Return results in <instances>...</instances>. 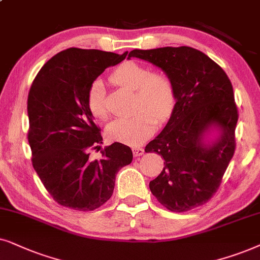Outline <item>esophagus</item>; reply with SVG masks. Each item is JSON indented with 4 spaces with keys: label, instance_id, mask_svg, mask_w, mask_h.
Returning a JSON list of instances; mask_svg holds the SVG:
<instances>
[{
    "label": "esophagus",
    "instance_id": "1",
    "mask_svg": "<svg viewBox=\"0 0 260 260\" xmlns=\"http://www.w3.org/2000/svg\"><path fill=\"white\" fill-rule=\"evenodd\" d=\"M132 151H133L134 157H140V155H143L144 152H145L144 148H141V147H134Z\"/></svg>",
    "mask_w": 260,
    "mask_h": 260
}]
</instances>
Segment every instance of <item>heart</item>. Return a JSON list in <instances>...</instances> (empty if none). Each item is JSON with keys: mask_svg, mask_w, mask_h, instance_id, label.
Instances as JSON below:
<instances>
[{"mask_svg": "<svg viewBox=\"0 0 260 260\" xmlns=\"http://www.w3.org/2000/svg\"><path fill=\"white\" fill-rule=\"evenodd\" d=\"M110 81L134 91L133 116L114 121L107 129L108 139L129 146H139L153 133L155 123L171 115L176 105L175 86L161 72H152L146 65L127 60L110 75ZM86 106L96 120H108L110 112L101 81H95L86 94Z\"/></svg>", "mask_w": 260, "mask_h": 260, "instance_id": "heart-1", "label": "heart"}]
</instances>
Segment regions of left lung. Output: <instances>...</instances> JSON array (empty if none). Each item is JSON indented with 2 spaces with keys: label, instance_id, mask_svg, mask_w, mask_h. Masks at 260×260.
Masks as SVG:
<instances>
[{
  "label": "left lung",
  "instance_id": "8db88e82",
  "mask_svg": "<svg viewBox=\"0 0 260 260\" xmlns=\"http://www.w3.org/2000/svg\"><path fill=\"white\" fill-rule=\"evenodd\" d=\"M137 57L160 68L175 86L171 117L145 152L164 158V168L150 182L151 192L166 209L183 213L212 199L235 151L238 108L232 83L220 65L192 47L133 50ZM212 126L221 136L210 147L203 137Z\"/></svg>",
  "mask_w": 260,
  "mask_h": 260
}]
</instances>
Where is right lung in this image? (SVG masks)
<instances>
[{
  "label": "right lung",
  "mask_w": 260,
  "mask_h": 260,
  "mask_svg": "<svg viewBox=\"0 0 260 260\" xmlns=\"http://www.w3.org/2000/svg\"><path fill=\"white\" fill-rule=\"evenodd\" d=\"M126 55L68 48L52 57L30 85L27 138L32 164L58 205L81 212L100 208L113 195L116 172L132 162V150L120 143L107 146L100 160L89 157L102 136L86 94L107 68Z\"/></svg>",
  "instance_id": "right-lung-1"
}]
</instances>
